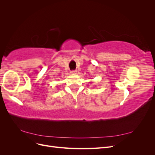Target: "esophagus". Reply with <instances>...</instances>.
I'll return each mask as SVG.
<instances>
[{
	"mask_svg": "<svg viewBox=\"0 0 155 155\" xmlns=\"http://www.w3.org/2000/svg\"><path fill=\"white\" fill-rule=\"evenodd\" d=\"M71 74H76L77 73V70H72L71 72Z\"/></svg>",
	"mask_w": 155,
	"mask_h": 155,
	"instance_id": "obj_1",
	"label": "esophagus"
}]
</instances>
